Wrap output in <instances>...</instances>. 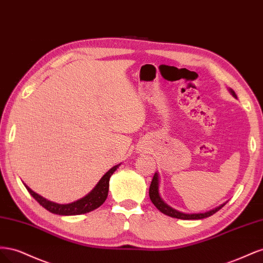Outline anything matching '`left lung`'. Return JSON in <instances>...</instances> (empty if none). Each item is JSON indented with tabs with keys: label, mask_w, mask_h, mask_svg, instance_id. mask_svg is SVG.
<instances>
[{
	"label": "left lung",
	"mask_w": 263,
	"mask_h": 263,
	"mask_svg": "<svg viewBox=\"0 0 263 263\" xmlns=\"http://www.w3.org/2000/svg\"><path fill=\"white\" fill-rule=\"evenodd\" d=\"M229 93L233 95L235 99H237V95L234 92L233 89H228ZM159 185H160V180H159V174L158 172L155 173L154 179L151 181V184L149 187V197L151 202L154 203V205L156 208L160 211L161 213L168 215L170 217L173 218H179V219H203L206 217H210L212 216L213 214H215L216 212H218L222 206H224L226 203H222L221 205L217 206V208H215L211 211L208 212H204V213H194V214H186V213H182L180 211H177L176 209H172L171 206H169L166 204L160 196V193H159Z\"/></svg>",
	"instance_id": "1"
}]
</instances>
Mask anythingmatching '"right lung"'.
Returning a JSON list of instances; mask_svg holds the SVG:
<instances>
[{
  "instance_id": "right-lung-1",
  "label": "right lung",
  "mask_w": 263,
  "mask_h": 263,
  "mask_svg": "<svg viewBox=\"0 0 263 263\" xmlns=\"http://www.w3.org/2000/svg\"><path fill=\"white\" fill-rule=\"evenodd\" d=\"M119 165H121V163L114 165L113 168H110L104 176L101 178V180L98 182V184L93 187V190L89 194H86L84 197L80 198V200L69 203V204H58V203L51 202L49 200H47V198L43 197L42 195L34 192V191L30 187H28L25 183H24V185H25L30 195L33 196L35 200L43 206V208H45L47 211H49L52 214L65 215V216L85 214V213L97 210L105 202L106 197L108 195L109 179L112 177V174L119 168Z\"/></svg>"
}]
</instances>
